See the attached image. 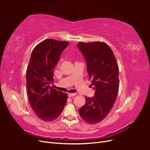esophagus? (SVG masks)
<instances>
[{
  "label": "esophagus",
  "mask_w": 150,
  "mask_h": 150,
  "mask_svg": "<svg viewBox=\"0 0 150 150\" xmlns=\"http://www.w3.org/2000/svg\"><path fill=\"white\" fill-rule=\"evenodd\" d=\"M76 95V93H69L68 94V96L69 97H73V96H75Z\"/></svg>",
  "instance_id": "34e87169"
}]
</instances>
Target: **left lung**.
<instances>
[{"instance_id":"1","label":"left lung","mask_w":150,"mask_h":150,"mask_svg":"<svg viewBox=\"0 0 150 150\" xmlns=\"http://www.w3.org/2000/svg\"><path fill=\"white\" fill-rule=\"evenodd\" d=\"M78 47L87 63L89 80L95 94L86 97V103L79 110L82 119L94 125L103 120L116 101L119 90V67L111 49L104 42H79Z\"/></svg>"}]
</instances>
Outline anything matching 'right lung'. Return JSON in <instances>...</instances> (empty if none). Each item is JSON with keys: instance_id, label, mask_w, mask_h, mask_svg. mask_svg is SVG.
<instances>
[{"instance_id": "1", "label": "right lung", "mask_w": 150, "mask_h": 150, "mask_svg": "<svg viewBox=\"0 0 150 150\" xmlns=\"http://www.w3.org/2000/svg\"><path fill=\"white\" fill-rule=\"evenodd\" d=\"M67 41L53 39L43 40L36 46L26 71V87L29 103L39 119L50 122L59 116L67 103V94L49 84L54 83V69Z\"/></svg>"}]
</instances>
